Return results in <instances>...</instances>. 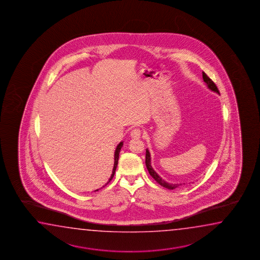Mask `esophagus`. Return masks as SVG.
<instances>
[{"label": "esophagus", "mask_w": 260, "mask_h": 260, "mask_svg": "<svg viewBox=\"0 0 260 260\" xmlns=\"http://www.w3.org/2000/svg\"><path fill=\"white\" fill-rule=\"evenodd\" d=\"M130 137L131 138H140L141 137V130L140 129H138V128H135L134 130H132V132L130 133Z\"/></svg>", "instance_id": "esophagus-1"}]
</instances>
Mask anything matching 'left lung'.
<instances>
[{"mask_svg": "<svg viewBox=\"0 0 260 260\" xmlns=\"http://www.w3.org/2000/svg\"><path fill=\"white\" fill-rule=\"evenodd\" d=\"M202 76H203V80L205 82V84L207 85V87L209 89H210L211 91L215 92L217 94H219V89L218 87H216V85L214 84V82L209 78L205 73H202ZM146 166L148 169V173L152 176L153 178L155 179V181L157 183H159L161 186L165 187V188L170 189V190H173V189L177 188L180 185H182L183 183H171L166 182L164 179L161 178L158 173L155 172V170L153 169L152 165H151V156H150V152L147 148L146 150Z\"/></svg>", "mask_w": 260, "mask_h": 260, "instance_id": "1", "label": "left lung"}]
</instances>
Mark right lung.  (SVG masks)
Masks as SVG:
<instances>
[{
    "label": "right lung",
    "instance_id": "right-lung-1",
    "mask_svg": "<svg viewBox=\"0 0 260 260\" xmlns=\"http://www.w3.org/2000/svg\"><path fill=\"white\" fill-rule=\"evenodd\" d=\"M122 145H123V142H120L118 144L117 148L115 149V152H114V164H113V169H112V175H111V177L109 179V181H108V183H110L111 182V180L113 178V176H114V173H115V171H116V168H117V164H118V159H119V154H120V151H121V148H122ZM106 183V184H107ZM105 184V185H106ZM99 189H97L96 191H98Z\"/></svg>",
    "mask_w": 260,
    "mask_h": 260
}]
</instances>
